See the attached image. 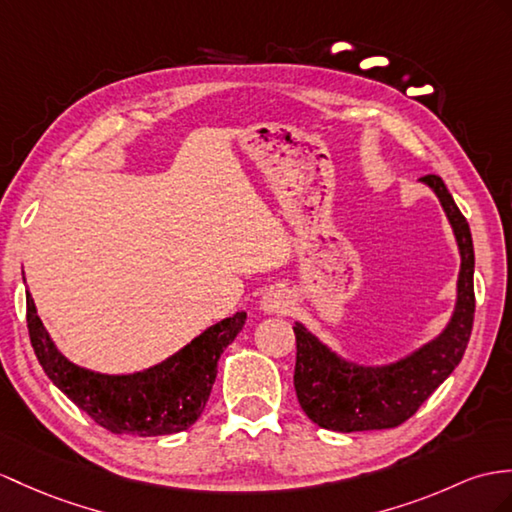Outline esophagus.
Wrapping results in <instances>:
<instances>
[{
  "instance_id": "34e87169",
  "label": "esophagus",
  "mask_w": 512,
  "mask_h": 512,
  "mask_svg": "<svg viewBox=\"0 0 512 512\" xmlns=\"http://www.w3.org/2000/svg\"><path fill=\"white\" fill-rule=\"evenodd\" d=\"M260 308H263L267 315H286L293 308L291 291L282 289V286L269 289L263 297H260Z\"/></svg>"
}]
</instances>
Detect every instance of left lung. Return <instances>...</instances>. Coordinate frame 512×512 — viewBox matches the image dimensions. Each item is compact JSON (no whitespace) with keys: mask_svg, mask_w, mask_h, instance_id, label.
<instances>
[{"mask_svg":"<svg viewBox=\"0 0 512 512\" xmlns=\"http://www.w3.org/2000/svg\"><path fill=\"white\" fill-rule=\"evenodd\" d=\"M439 197L460 249L458 297L447 328L421 350L384 367H360L336 356L302 323H295V393L310 421L334 432L397 428L439 389L463 358L476 313L473 241L469 223L439 176H423Z\"/></svg>","mask_w":512,"mask_h":512,"instance_id":"1","label":"left lung"}]
</instances>
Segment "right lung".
I'll return each mask as SVG.
<instances>
[{"instance_id": "obj_1", "label": "right lung", "mask_w": 512, "mask_h": 512, "mask_svg": "<svg viewBox=\"0 0 512 512\" xmlns=\"http://www.w3.org/2000/svg\"><path fill=\"white\" fill-rule=\"evenodd\" d=\"M26 304L30 343L47 378L102 428L136 436H162L193 426L213 391L219 356L247 317L236 313L215 323L165 363L130 376H106L69 363L49 339L30 291Z\"/></svg>"}]
</instances>
